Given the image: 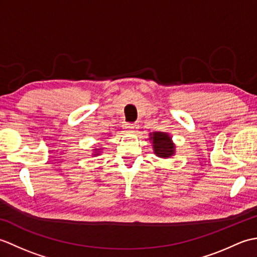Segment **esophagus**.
Listing matches in <instances>:
<instances>
[{
	"label": "esophagus",
	"mask_w": 257,
	"mask_h": 257,
	"mask_svg": "<svg viewBox=\"0 0 257 257\" xmlns=\"http://www.w3.org/2000/svg\"><path fill=\"white\" fill-rule=\"evenodd\" d=\"M138 125L139 124H137V123H127L125 124V129H128L129 132H132V133H135L136 130L138 129Z\"/></svg>",
	"instance_id": "34e87169"
}]
</instances>
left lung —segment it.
I'll return each mask as SVG.
<instances>
[{"label": "left lung", "instance_id": "8db88e82", "mask_svg": "<svg viewBox=\"0 0 257 257\" xmlns=\"http://www.w3.org/2000/svg\"><path fill=\"white\" fill-rule=\"evenodd\" d=\"M154 145V152L159 158H170L176 154V146L167 133H152L149 135Z\"/></svg>", "mask_w": 257, "mask_h": 257}]
</instances>
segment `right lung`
<instances>
[{
  "mask_svg": "<svg viewBox=\"0 0 257 257\" xmlns=\"http://www.w3.org/2000/svg\"><path fill=\"white\" fill-rule=\"evenodd\" d=\"M99 150H100V149H94V151H95L94 156H96V155H99Z\"/></svg>",
  "mask_w": 257,
  "mask_h": 257,
  "instance_id": "obj_1",
  "label": "right lung"
}]
</instances>
